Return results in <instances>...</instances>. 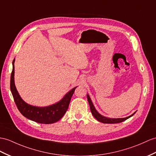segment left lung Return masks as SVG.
<instances>
[{
    "label": "left lung",
    "instance_id": "left-lung-1",
    "mask_svg": "<svg viewBox=\"0 0 156 156\" xmlns=\"http://www.w3.org/2000/svg\"><path fill=\"white\" fill-rule=\"evenodd\" d=\"M87 99H88V102L89 103V105H90V111H91V113L93 114V116L95 118V119L98 120L99 121V122H102V123H105V124H115V123H120V122H123V121L127 120L128 119H129V118L131 117L132 116H133L135 114V112L133 114V115L129 116L128 117H126V118H123V119H109V118H107V117H105L103 116H102L101 115H100L99 113H98L97 110L95 109V108H94V105L93 104L92 101H91L90 98L89 97V96L87 94Z\"/></svg>",
    "mask_w": 156,
    "mask_h": 156
}]
</instances>
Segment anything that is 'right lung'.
I'll return each mask as SVG.
<instances>
[{"mask_svg": "<svg viewBox=\"0 0 156 156\" xmlns=\"http://www.w3.org/2000/svg\"><path fill=\"white\" fill-rule=\"evenodd\" d=\"M14 60L12 62L13 68L10 76V90L19 111L27 119L40 124H52L59 120L69 107L71 98L77 87L68 92L58 103L46 107H37L30 105L22 99L15 87L14 80Z\"/></svg>", "mask_w": 156, "mask_h": 156, "instance_id": "1", "label": "right lung"}]
</instances>
